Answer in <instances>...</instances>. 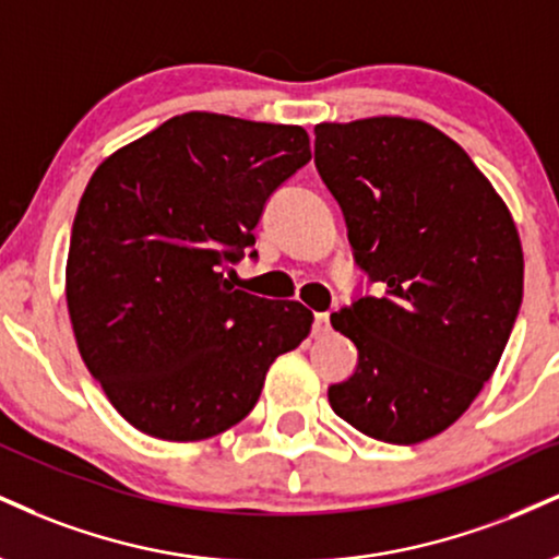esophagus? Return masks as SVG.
I'll return each mask as SVG.
<instances>
[{
	"instance_id": "1",
	"label": "esophagus",
	"mask_w": 559,
	"mask_h": 559,
	"mask_svg": "<svg viewBox=\"0 0 559 559\" xmlns=\"http://www.w3.org/2000/svg\"><path fill=\"white\" fill-rule=\"evenodd\" d=\"M312 333H314V335H325V333H331V318H328V312H318V314H314Z\"/></svg>"
}]
</instances>
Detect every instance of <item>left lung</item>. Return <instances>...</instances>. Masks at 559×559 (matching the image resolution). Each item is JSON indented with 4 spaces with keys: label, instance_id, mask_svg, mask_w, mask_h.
<instances>
[{
    "label": "left lung",
    "instance_id": "obj_1",
    "mask_svg": "<svg viewBox=\"0 0 559 559\" xmlns=\"http://www.w3.org/2000/svg\"><path fill=\"white\" fill-rule=\"evenodd\" d=\"M314 166L344 211L354 262L378 284V297L331 314L359 361L328 401L374 440H429L492 378L521 309L508 205L459 143L419 119L318 124Z\"/></svg>",
    "mask_w": 559,
    "mask_h": 559
}]
</instances>
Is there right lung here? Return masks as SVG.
Masks as SVG:
<instances>
[{
  "label": "right lung",
  "instance_id": "right-lung-1",
  "mask_svg": "<svg viewBox=\"0 0 559 559\" xmlns=\"http://www.w3.org/2000/svg\"><path fill=\"white\" fill-rule=\"evenodd\" d=\"M309 158L301 127L190 111L93 171L67 309L85 367L134 429L171 442L226 432L254 408L275 356L307 338L305 305L254 297L226 273Z\"/></svg>",
  "mask_w": 559,
  "mask_h": 559
}]
</instances>
